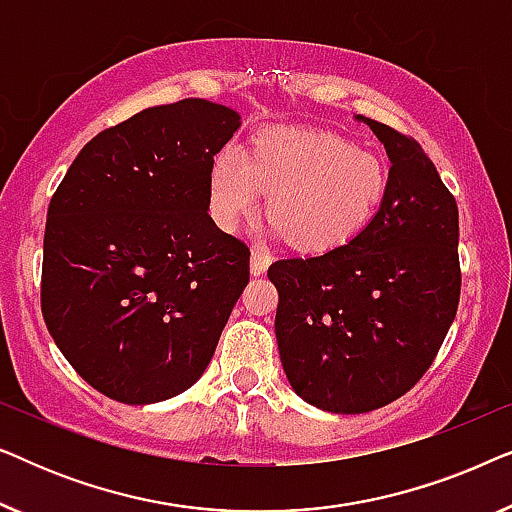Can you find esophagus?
<instances>
[{"mask_svg": "<svg viewBox=\"0 0 512 512\" xmlns=\"http://www.w3.org/2000/svg\"><path fill=\"white\" fill-rule=\"evenodd\" d=\"M272 263V256L268 251H261V249H251V275L254 277H261L265 270H268V265Z\"/></svg>", "mask_w": 512, "mask_h": 512, "instance_id": "1", "label": "esophagus"}]
</instances>
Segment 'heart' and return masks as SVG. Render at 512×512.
I'll return each instance as SVG.
<instances>
[{
    "mask_svg": "<svg viewBox=\"0 0 512 512\" xmlns=\"http://www.w3.org/2000/svg\"><path fill=\"white\" fill-rule=\"evenodd\" d=\"M270 191L268 212L300 251H328L368 226L384 193L387 165L377 153L324 128L268 125L247 156L221 149L209 167V212L233 230Z\"/></svg>",
    "mask_w": 512,
    "mask_h": 512,
    "instance_id": "b5f03b06",
    "label": "heart"
}]
</instances>
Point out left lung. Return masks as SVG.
<instances>
[{
    "mask_svg": "<svg viewBox=\"0 0 512 512\" xmlns=\"http://www.w3.org/2000/svg\"><path fill=\"white\" fill-rule=\"evenodd\" d=\"M387 149L380 209L354 240L270 265L286 380L314 408L359 415L415 387L459 305V209L415 139L356 116Z\"/></svg>",
    "mask_w": 512,
    "mask_h": 512,
    "instance_id": "obj_1",
    "label": "left lung"
}]
</instances>
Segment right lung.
Here are the masks:
<instances>
[{
	"instance_id": "add662e5",
	"label": "right lung",
	"mask_w": 512,
	"mask_h": 512,
	"mask_svg": "<svg viewBox=\"0 0 512 512\" xmlns=\"http://www.w3.org/2000/svg\"><path fill=\"white\" fill-rule=\"evenodd\" d=\"M240 114L198 97L139 111L83 146L48 205L41 312L100 394L193 387L249 284V249L207 214L209 167Z\"/></svg>"
}]
</instances>
